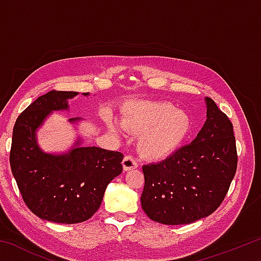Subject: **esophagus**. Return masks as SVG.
I'll return each mask as SVG.
<instances>
[{
    "label": "esophagus",
    "mask_w": 261,
    "mask_h": 261,
    "mask_svg": "<svg viewBox=\"0 0 261 261\" xmlns=\"http://www.w3.org/2000/svg\"><path fill=\"white\" fill-rule=\"evenodd\" d=\"M122 165H123V169H124L125 171L136 169V168L138 167V163H137L136 159L131 155L124 156V159H123V161H122Z\"/></svg>",
    "instance_id": "obj_1"
}]
</instances>
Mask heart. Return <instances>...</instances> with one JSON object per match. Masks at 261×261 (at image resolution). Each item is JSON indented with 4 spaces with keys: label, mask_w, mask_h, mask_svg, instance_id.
<instances>
[{
    "label": "heart",
    "mask_w": 261,
    "mask_h": 261,
    "mask_svg": "<svg viewBox=\"0 0 261 261\" xmlns=\"http://www.w3.org/2000/svg\"><path fill=\"white\" fill-rule=\"evenodd\" d=\"M122 125L132 134L140 135L138 149L148 160H160L173 154L190 134L191 118L169 102H135L126 107ZM109 129L117 126L108 122Z\"/></svg>",
    "instance_id": "heart-1"
}]
</instances>
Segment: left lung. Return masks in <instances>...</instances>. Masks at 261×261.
Returning <instances> with one entry per match:
<instances>
[{
  "label": "left lung",
  "mask_w": 261,
  "mask_h": 261,
  "mask_svg": "<svg viewBox=\"0 0 261 261\" xmlns=\"http://www.w3.org/2000/svg\"><path fill=\"white\" fill-rule=\"evenodd\" d=\"M197 138L158 163L143 166L141 207L151 220L187 224L206 218L223 201L236 174L232 123L211 98Z\"/></svg>",
  "instance_id": "1"
}]
</instances>
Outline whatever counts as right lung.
<instances>
[{
  "label": "right lung",
  "mask_w": 261,
  "mask_h": 261,
  "mask_svg": "<svg viewBox=\"0 0 261 261\" xmlns=\"http://www.w3.org/2000/svg\"><path fill=\"white\" fill-rule=\"evenodd\" d=\"M74 95L77 92L53 90L39 96L19 115L12 132L10 167L21 198L32 213L55 223L92 218L107 185L123 170L121 152L77 147L51 155L38 147L35 130L53 110L68 109L67 100Z\"/></svg>",
  "instance_id": "obj_1"
}]
</instances>
